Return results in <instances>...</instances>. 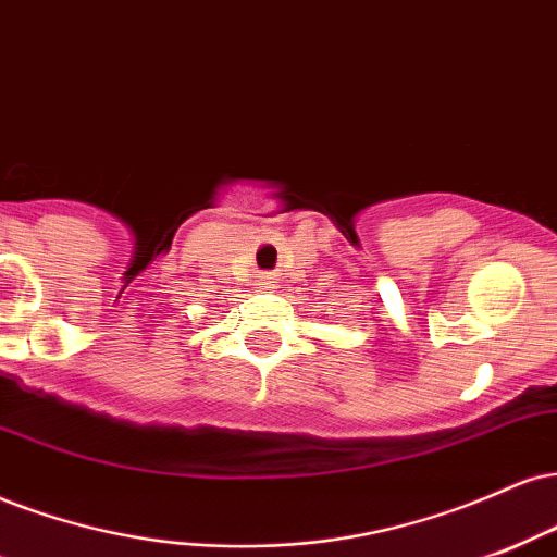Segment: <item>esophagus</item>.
I'll return each instance as SVG.
<instances>
[{
    "instance_id": "34e87169",
    "label": "esophagus",
    "mask_w": 557,
    "mask_h": 557,
    "mask_svg": "<svg viewBox=\"0 0 557 557\" xmlns=\"http://www.w3.org/2000/svg\"><path fill=\"white\" fill-rule=\"evenodd\" d=\"M264 287H270L272 285V277H264V283H261Z\"/></svg>"
}]
</instances>
